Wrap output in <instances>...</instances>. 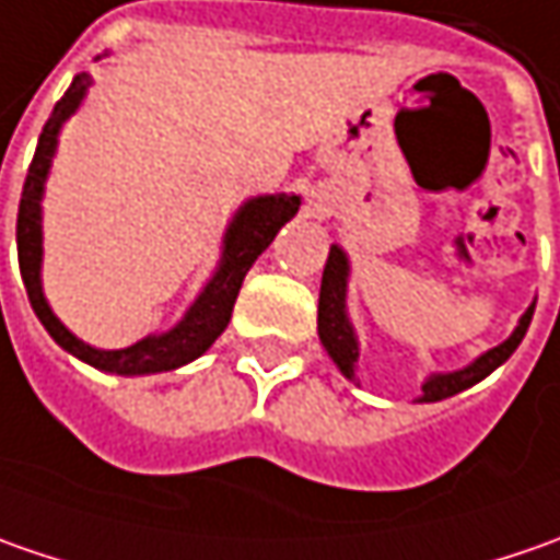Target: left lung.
<instances>
[{"mask_svg":"<svg viewBox=\"0 0 560 560\" xmlns=\"http://www.w3.org/2000/svg\"><path fill=\"white\" fill-rule=\"evenodd\" d=\"M346 283H349V258H346V252L339 246H330L327 265H324V280H320V299H317V336H320L324 349L336 361V368L349 376V380H355L358 339L352 324H349V314H346ZM533 308L536 305H529L527 312H524L521 324L514 327V334L508 336L502 346L489 349L474 364H467L462 371H452V374L427 376L420 401H442V398L455 396V393H462L467 386L480 383L499 364H505L508 358L514 355V349L521 346V339L527 336L529 320H533Z\"/></svg>","mask_w":560,"mask_h":560,"instance_id":"1","label":"left lung"}]
</instances>
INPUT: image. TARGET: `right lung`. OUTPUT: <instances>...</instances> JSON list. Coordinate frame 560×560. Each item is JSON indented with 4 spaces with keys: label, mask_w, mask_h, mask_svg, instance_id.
Returning a JSON list of instances; mask_svg holds the SVG:
<instances>
[{
    "label": "right lung",
    "mask_w": 560,
    "mask_h": 560,
    "mask_svg": "<svg viewBox=\"0 0 560 560\" xmlns=\"http://www.w3.org/2000/svg\"><path fill=\"white\" fill-rule=\"evenodd\" d=\"M90 83H93L90 74H77L74 83L68 86V93L55 102L52 118L46 120V127L39 133L31 171H27V180H24V192H21V205H18V265H21V277H24L33 312L65 352H71L80 361L93 364L98 371H108V374H162V371H174V368H184L189 361H196L202 352H208V346L218 336L224 334L226 324H230V314H233V302L240 295V287L246 280L248 268L273 243L277 230L299 211L302 199L287 196V192L255 196L236 211V218L230 221L224 233L221 265L214 270V277L208 280V287L199 292V299L189 305V312L184 314V320L177 327H171L167 334L145 336L140 342L127 346V349H112V352L86 346L83 339H77L55 317L46 295H43V283H39V265H43V214H39V202H43V186H46L49 167H52L58 130L80 108Z\"/></svg>",
    "instance_id": "add662e5"
}]
</instances>
